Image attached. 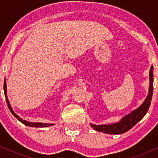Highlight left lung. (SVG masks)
<instances>
[{"instance_id": "8db88e82", "label": "left lung", "mask_w": 158, "mask_h": 158, "mask_svg": "<svg viewBox=\"0 0 158 158\" xmlns=\"http://www.w3.org/2000/svg\"><path fill=\"white\" fill-rule=\"evenodd\" d=\"M153 67L151 66L150 73H149V93L147 96L144 102L137 108L130 113L127 114L122 118L119 122L110 124L96 125L90 124V127L96 131L103 132L109 135H121V134L127 132L131 129L135 125L139 122L142 118L145 116L150 108L151 100L153 94Z\"/></svg>"}]
</instances>
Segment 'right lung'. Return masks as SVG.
Segmentation results:
<instances>
[{"instance_id": "obj_1", "label": "right lung", "mask_w": 158, "mask_h": 158, "mask_svg": "<svg viewBox=\"0 0 158 158\" xmlns=\"http://www.w3.org/2000/svg\"><path fill=\"white\" fill-rule=\"evenodd\" d=\"M3 89H4V94H5V97H6V103H7V105L8 106V109L11 112V114L14 115L15 117H16L17 119H18L19 122H21L22 124H23L26 126H29L31 127H37V128H42V127H48L50 126H52L54 124H47V123H42V122H27V121L23 120L21 118V117H19V116L17 115L16 114L14 113V110H13L10 104L9 101H8V97H7V87H6V78L4 79V85H3Z\"/></svg>"}]
</instances>
